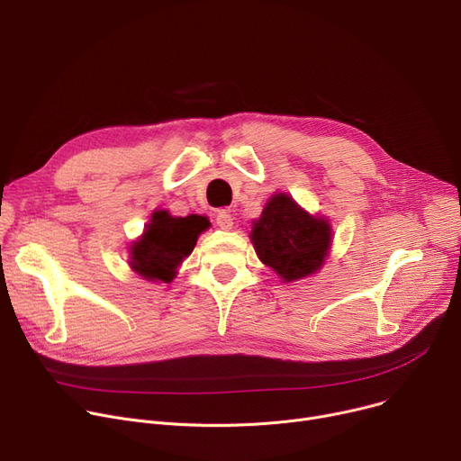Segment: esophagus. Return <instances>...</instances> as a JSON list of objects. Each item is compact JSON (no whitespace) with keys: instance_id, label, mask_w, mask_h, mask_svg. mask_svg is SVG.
<instances>
[{"instance_id":"obj_1","label":"esophagus","mask_w":461,"mask_h":461,"mask_svg":"<svg viewBox=\"0 0 461 461\" xmlns=\"http://www.w3.org/2000/svg\"><path fill=\"white\" fill-rule=\"evenodd\" d=\"M216 226L221 230H231L233 226V216L230 214V211L226 209H221L216 212Z\"/></svg>"}]
</instances>
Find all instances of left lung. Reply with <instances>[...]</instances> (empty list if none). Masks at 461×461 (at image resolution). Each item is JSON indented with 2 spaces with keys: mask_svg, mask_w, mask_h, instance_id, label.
<instances>
[{
  "mask_svg": "<svg viewBox=\"0 0 461 461\" xmlns=\"http://www.w3.org/2000/svg\"><path fill=\"white\" fill-rule=\"evenodd\" d=\"M258 258L284 282L321 269L332 243L329 221L312 216L287 194H273L250 231Z\"/></svg>",
  "mask_w": 461,
  "mask_h": 461,
  "instance_id": "8db88e82",
  "label": "left lung"
}]
</instances>
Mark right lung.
I'll return each instance as SVG.
<instances>
[{
	"mask_svg": "<svg viewBox=\"0 0 461 461\" xmlns=\"http://www.w3.org/2000/svg\"><path fill=\"white\" fill-rule=\"evenodd\" d=\"M211 226L207 216H172L160 209L151 214L143 235L131 245V267L145 280L172 282L177 267L196 247L202 231Z\"/></svg>",
	"mask_w": 461,
	"mask_h": 461,
	"instance_id": "1",
	"label": "right lung"
}]
</instances>
